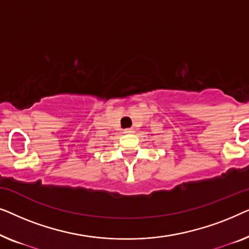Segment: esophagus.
Wrapping results in <instances>:
<instances>
[{
    "label": "esophagus",
    "instance_id": "34e87169",
    "mask_svg": "<svg viewBox=\"0 0 249 249\" xmlns=\"http://www.w3.org/2000/svg\"><path fill=\"white\" fill-rule=\"evenodd\" d=\"M124 134H132V132H134V129H124Z\"/></svg>",
    "mask_w": 249,
    "mask_h": 249
}]
</instances>
